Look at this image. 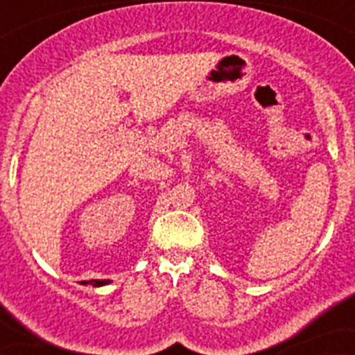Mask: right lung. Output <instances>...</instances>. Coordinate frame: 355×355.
<instances>
[{"mask_svg": "<svg viewBox=\"0 0 355 355\" xmlns=\"http://www.w3.org/2000/svg\"><path fill=\"white\" fill-rule=\"evenodd\" d=\"M110 283H112L110 279H90V281H81V284H85V286H87V284H90V286H94V288L105 286V284H110Z\"/></svg>", "mask_w": 355, "mask_h": 355, "instance_id": "obj_1", "label": "right lung"}]
</instances>
